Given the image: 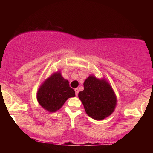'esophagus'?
<instances>
[{
	"instance_id": "obj_1",
	"label": "esophagus",
	"mask_w": 153,
	"mask_h": 153,
	"mask_svg": "<svg viewBox=\"0 0 153 153\" xmlns=\"http://www.w3.org/2000/svg\"><path fill=\"white\" fill-rule=\"evenodd\" d=\"M75 92H76V95L77 96V94H78V93H79V90H78V88H76L75 89Z\"/></svg>"
}]
</instances>
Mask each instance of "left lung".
<instances>
[{
  "label": "left lung",
  "instance_id": "8db88e82",
  "mask_svg": "<svg viewBox=\"0 0 153 153\" xmlns=\"http://www.w3.org/2000/svg\"><path fill=\"white\" fill-rule=\"evenodd\" d=\"M84 88L78 97L89 117L102 120L111 115L117 105V98L106 79L90 76L84 81Z\"/></svg>",
  "mask_w": 153,
  "mask_h": 153
}]
</instances>
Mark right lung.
<instances>
[{"instance_id": "1", "label": "right lung", "mask_w": 153, "mask_h": 153, "mask_svg": "<svg viewBox=\"0 0 153 153\" xmlns=\"http://www.w3.org/2000/svg\"><path fill=\"white\" fill-rule=\"evenodd\" d=\"M75 91L69 86V81L62 77L61 72H55L40 86L37 100L40 105L53 113L62 107L69 98L75 97Z\"/></svg>"}]
</instances>
